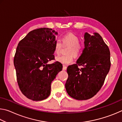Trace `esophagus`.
<instances>
[{"instance_id":"1","label":"esophagus","mask_w":122,"mask_h":122,"mask_svg":"<svg viewBox=\"0 0 122 122\" xmlns=\"http://www.w3.org/2000/svg\"><path fill=\"white\" fill-rule=\"evenodd\" d=\"M67 66H66L65 65H63V70H64V71H66V70L67 69Z\"/></svg>"}]
</instances>
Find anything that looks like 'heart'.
<instances>
[{"label":"heart","instance_id":"obj_1","mask_svg":"<svg viewBox=\"0 0 122 122\" xmlns=\"http://www.w3.org/2000/svg\"><path fill=\"white\" fill-rule=\"evenodd\" d=\"M64 46H71L68 51V55H61L56 57V60L65 65L71 64L74 62V56H78L81 53L82 46L80 44L78 37L72 33H68L65 34L62 39ZM63 45L60 40H56L54 44V52L56 54L60 53L63 47ZM74 55L73 56V55Z\"/></svg>","mask_w":122,"mask_h":122}]
</instances>
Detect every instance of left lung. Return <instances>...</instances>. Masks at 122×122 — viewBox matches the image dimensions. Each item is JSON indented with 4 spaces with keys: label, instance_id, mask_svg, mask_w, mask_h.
Returning a JSON list of instances; mask_svg holds the SVG:
<instances>
[{
    "label": "left lung",
    "instance_id": "8db88e82",
    "mask_svg": "<svg viewBox=\"0 0 122 122\" xmlns=\"http://www.w3.org/2000/svg\"><path fill=\"white\" fill-rule=\"evenodd\" d=\"M110 66V51L102 36L97 33H85L82 53L76 63L67 69L68 77L65 88L68 94L77 100L92 97L102 86Z\"/></svg>",
    "mask_w": 122,
    "mask_h": 122
}]
</instances>
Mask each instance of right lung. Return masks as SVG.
Wrapping results in <instances>:
<instances>
[{
  "instance_id": "1",
  "label": "right lung",
  "mask_w": 122,
  "mask_h": 122,
  "mask_svg": "<svg viewBox=\"0 0 122 122\" xmlns=\"http://www.w3.org/2000/svg\"><path fill=\"white\" fill-rule=\"evenodd\" d=\"M57 32L40 28L28 33L20 41L14 57L18 86L23 95L33 101H41L51 94V83L62 65L54 60V44Z\"/></svg>"
}]
</instances>
